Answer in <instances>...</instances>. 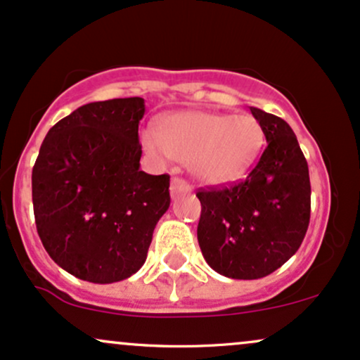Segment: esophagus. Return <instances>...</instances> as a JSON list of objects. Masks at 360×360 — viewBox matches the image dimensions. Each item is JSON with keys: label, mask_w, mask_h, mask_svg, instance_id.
Instances as JSON below:
<instances>
[{"label": "esophagus", "mask_w": 360, "mask_h": 360, "mask_svg": "<svg viewBox=\"0 0 360 360\" xmlns=\"http://www.w3.org/2000/svg\"><path fill=\"white\" fill-rule=\"evenodd\" d=\"M169 191H172V195L188 193V192H191V185H188L184 179H179V176H175V179H172V187H169Z\"/></svg>", "instance_id": "1"}]
</instances>
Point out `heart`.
<instances>
[{
  "label": "heart",
  "mask_w": 360,
  "mask_h": 360,
  "mask_svg": "<svg viewBox=\"0 0 360 360\" xmlns=\"http://www.w3.org/2000/svg\"><path fill=\"white\" fill-rule=\"evenodd\" d=\"M141 144L153 158L188 161L192 175L205 185L245 179L264 148V131L252 115L180 112L165 117L158 134L144 131Z\"/></svg>",
  "instance_id": "1"
}]
</instances>
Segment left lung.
I'll return each mask as SVG.
<instances>
[{
    "mask_svg": "<svg viewBox=\"0 0 360 360\" xmlns=\"http://www.w3.org/2000/svg\"><path fill=\"white\" fill-rule=\"evenodd\" d=\"M267 146L245 180L199 188L197 240L205 262L231 278H260L297 252L311 214L309 172L296 134L281 117L250 107Z\"/></svg>",
    "mask_w": 360,
    "mask_h": 360,
    "instance_id": "left-lung-1",
    "label": "left lung"
}]
</instances>
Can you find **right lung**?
<instances>
[{
	"label": "right lung",
	"instance_id": "1",
	"mask_svg": "<svg viewBox=\"0 0 360 360\" xmlns=\"http://www.w3.org/2000/svg\"><path fill=\"white\" fill-rule=\"evenodd\" d=\"M139 96L86 103L49 129L32 169L44 248L82 281L112 284L146 262L169 175L139 169Z\"/></svg>",
	"mask_w": 360,
	"mask_h": 360
}]
</instances>
